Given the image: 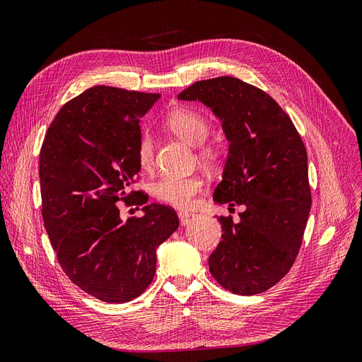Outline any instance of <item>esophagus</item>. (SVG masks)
I'll return each instance as SVG.
<instances>
[{
  "label": "esophagus",
  "instance_id": "esophagus-1",
  "mask_svg": "<svg viewBox=\"0 0 362 362\" xmlns=\"http://www.w3.org/2000/svg\"><path fill=\"white\" fill-rule=\"evenodd\" d=\"M178 216H180V222H181L182 226H187L193 221V217H194V214L187 213V211H181Z\"/></svg>",
  "mask_w": 362,
  "mask_h": 362
}]
</instances>
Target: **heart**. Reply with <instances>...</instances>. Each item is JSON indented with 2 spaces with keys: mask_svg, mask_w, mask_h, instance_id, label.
Instances as JSON below:
<instances>
[{
  "mask_svg": "<svg viewBox=\"0 0 362 362\" xmlns=\"http://www.w3.org/2000/svg\"><path fill=\"white\" fill-rule=\"evenodd\" d=\"M166 125L175 136L198 148V156L206 166H216L221 160V149L216 145H204L210 131V122L198 110L189 107H177L170 110L164 119ZM137 160L141 170H151L154 164V140L149 134H144L137 145ZM204 187V180L199 175H164L152 185V193L164 204L175 208H190L196 194Z\"/></svg>",
  "mask_w": 362,
  "mask_h": 362,
  "instance_id": "b5f03b06",
  "label": "heart"
}]
</instances>
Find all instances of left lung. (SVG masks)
Here are the masks:
<instances>
[{
    "label": "left lung",
    "mask_w": 362,
    "mask_h": 362,
    "mask_svg": "<svg viewBox=\"0 0 362 362\" xmlns=\"http://www.w3.org/2000/svg\"><path fill=\"white\" fill-rule=\"evenodd\" d=\"M201 101L222 120L229 141L218 204L245 205L240 222L221 216L222 242L208 258L213 278L252 296L287 275L299 254L311 210L303 141L270 95L234 76L193 83L178 95Z\"/></svg>",
    "instance_id": "left-lung-1"
}]
</instances>
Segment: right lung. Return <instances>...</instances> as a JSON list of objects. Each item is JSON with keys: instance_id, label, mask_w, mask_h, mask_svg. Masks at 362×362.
I'll return each mask as SVG.
<instances>
[{"instance_id": "right-lung-1", "label": "right lung", "mask_w": 362, "mask_h": 362, "mask_svg": "<svg viewBox=\"0 0 362 362\" xmlns=\"http://www.w3.org/2000/svg\"><path fill=\"white\" fill-rule=\"evenodd\" d=\"M158 98L93 86L60 108L40 148L42 217L52 249L75 286L103 302L144 293L157 247L180 226L170 206L151 204L124 222L117 205L148 202L131 185L140 170V117Z\"/></svg>"}]
</instances>
